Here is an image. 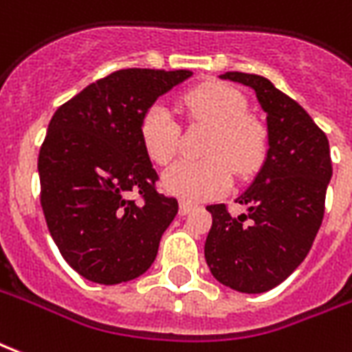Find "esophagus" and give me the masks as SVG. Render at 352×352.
Here are the masks:
<instances>
[{
  "label": "esophagus",
  "instance_id": "1",
  "mask_svg": "<svg viewBox=\"0 0 352 352\" xmlns=\"http://www.w3.org/2000/svg\"><path fill=\"white\" fill-rule=\"evenodd\" d=\"M192 209H194V205H190V203H186V201L179 203V214H181V216L188 214Z\"/></svg>",
  "mask_w": 352,
  "mask_h": 352
}]
</instances>
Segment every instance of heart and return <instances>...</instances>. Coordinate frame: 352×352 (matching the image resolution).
Segmentation results:
<instances>
[{
  "mask_svg": "<svg viewBox=\"0 0 352 352\" xmlns=\"http://www.w3.org/2000/svg\"><path fill=\"white\" fill-rule=\"evenodd\" d=\"M181 110L190 124H209L203 145L207 158L183 160L164 173V188L184 201H205L222 196L233 173L239 179L256 175L265 166L270 149L269 126L248 113L241 91L223 82L199 83L181 96ZM140 140L147 156L168 166L181 147V124L160 102L151 104L140 121Z\"/></svg>",
  "mask_w": 352,
  "mask_h": 352,
  "instance_id": "obj_1",
  "label": "heart"
}]
</instances>
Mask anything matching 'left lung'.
I'll list each match as a JSON object with an SVG mask.
<instances>
[{
    "instance_id": "8db88e82",
    "label": "left lung",
    "mask_w": 352,
    "mask_h": 352,
    "mask_svg": "<svg viewBox=\"0 0 352 352\" xmlns=\"http://www.w3.org/2000/svg\"><path fill=\"white\" fill-rule=\"evenodd\" d=\"M220 78L256 91L267 111L270 149L254 184L236 203L248 214L231 216L228 205L212 214L205 259L216 280L241 293H265L282 283L311 250L324 216L332 177L329 138L308 111L267 78L226 72Z\"/></svg>"
}]
</instances>
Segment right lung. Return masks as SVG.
Returning <instances> with one entry per match:
<instances>
[{"label": "right lung", "mask_w": 352, "mask_h": 352, "mask_svg": "<svg viewBox=\"0 0 352 352\" xmlns=\"http://www.w3.org/2000/svg\"><path fill=\"white\" fill-rule=\"evenodd\" d=\"M190 74L116 70L52 117L38 153L41 207L63 259L89 282H129L155 261L179 203L156 190L158 173L140 140V121Z\"/></svg>", "instance_id": "obj_1"}]
</instances>
